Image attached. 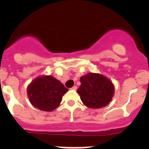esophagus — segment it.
Listing matches in <instances>:
<instances>
[{
    "label": "esophagus",
    "instance_id": "1",
    "mask_svg": "<svg viewBox=\"0 0 149 149\" xmlns=\"http://www.w3.org/2000/svg\"><path fill=\"white\" fill-rule=\"evenodd\" d=\"M71 89H73V90H76V89H77V86H74L73 87L71 88Z\"/></svg>",
    "mask_w": 149,
    "mask_h": 149
}]
</instances>
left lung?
Here are the masks:
<instances>
[{
	"label": "left lung",
	"mask_w": 149,
	"mask_h": 149,
	"mask_svg": "<svg viewBox=\"0 0 149 149\" xmlns=\"http://www.w3.org/2000/svg\"><path fill=\"white\" fill-rule=\"evenodd\" d=\"M77 89L83 103L90 108H101L111 101L114 94V85L105 76L97 73H88L80 79Z\"/></svg>",
	"instance_id": "obj_1"
}]
</instances>
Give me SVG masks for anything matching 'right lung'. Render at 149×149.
<instances>
[{
  "instance_id": "add662e5",
  "label": "right lung",
  "mask_w": 149,
  "mask_h": 149,
  "mask_svg": "<svg viewBox=\"0 0 149 149\" xmlns=\"http://www.w3.org/2000/svg\"><path fill=\"white\" fill-rule=\"evenodd\" d=\"M68 91L60 81L51 75L34 79L27 87V95L32 105L43 111H53L59 107L63 95Z\"/></svg>"
}]
</instances>
